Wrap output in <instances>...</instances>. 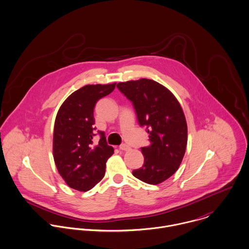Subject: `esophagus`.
Masks as SVG:
<instances>
[{"instance_id": "obj_1", "label": "esophagus", "mask_w": 249, "mask_h": 249, "mask_svg": "<svg viewBox=\"0 0 249 249\" xmlns=\"http://www.w3.org/2000/svg\"><path fill=\"white\" fill-rule=\"evenodd\" d=\"M119 149H121V150H123V151H128V150H130V146L127 145L126 143H123V144H121V145L119 146Z\"/></svg>"}]
</instances>
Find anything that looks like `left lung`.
Returning <instances> with one entry per match:
<instances>
[{"instance_id":"left-lung-1","label":"left lung","mask_w":249,"mask_h":249,"mask_svg":"<svg viewBox=\"0 0 249 249\" xmlns=\"http://www.w3.org/2000/svg\"><path fill=\"white\" fill-rule=\"evenodd\" d=\"M119 91L133 103L139 124L149 135L150 145L142 147V167L133 176L148 184H159L178 169L187 145V124L174 94L160 83L142 78L119 82Z\"/></svg>"}]
</instances>
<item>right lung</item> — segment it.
<instances>
[{"mask_svg":"<svg viewBox=\"0 0 249 249\" xmlns=\"http://www.w3.org/2000/svg\"><path fill=\"white\" fill-rule=\"evenodd\" d=\"M116 83L85 85L71 94L58 110L53 133V157L60 176L72 189L88 191L105 176L106 163L114 149L105 133L94 143V107L110 94Z\"/></svg>","mask_w":249,"mask_h":249,"instance_id":"add662e5","label":"right lung"}]
</instances>
